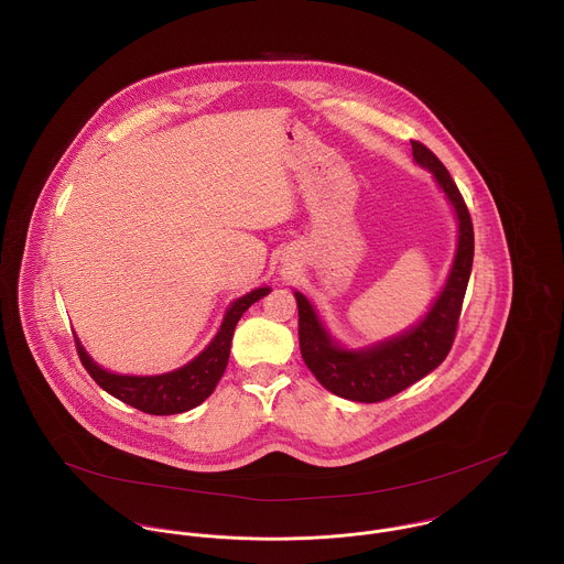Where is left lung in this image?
<instances>
[{"label": "left lung", "instance_id": "left-lung-1", "mask_svg": "<svg viewBox=\"0 0 564 564\" xmlns=\"http://www.w3.org/2000/svg\"><path fill=\"white\" fill-rule=\"evenodd\" d=\"M412 143V159L427 169L454 208L456 251L447 280L427 313L402 332L365 347L343 345L313 302L293 291L300 308V349L306 367L329 393L349 402L376 403L398 395L434 371L452 349L474 264V224L449 171L425 145Z\"/></svg>", "mask_w": 564, "mask_h": 564}]
</instances>
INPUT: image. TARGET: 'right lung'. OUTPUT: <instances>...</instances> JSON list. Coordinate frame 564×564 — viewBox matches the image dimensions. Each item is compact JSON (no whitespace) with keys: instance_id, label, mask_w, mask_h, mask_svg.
Here are the masks:
<instances>
[{"instance_id":"obj_1","label":"right lung","mask_w":564,"mask_h":564,"mask_svg":"<svg viewBox=\"0 0 564 564\" xmlns=\"http://www.w3.org/2000/svg\"><path fill=\"white\" fill-rule=\"evenodd\" d=\"M269 293H271V286H260L245 293L242 297H237L228 306L215 338L193 360H188L186 365L173 371L156 373V376H128V373L108 371L90 358L80 338L76 336L82 365L106 393H110L112 398L137 410H143L148 414L186 412L213 395L217 382L221 380L228 367L230 345H232V334L237 323L251 304H256L260 297Z\"/></svg>"}]
</instances>
